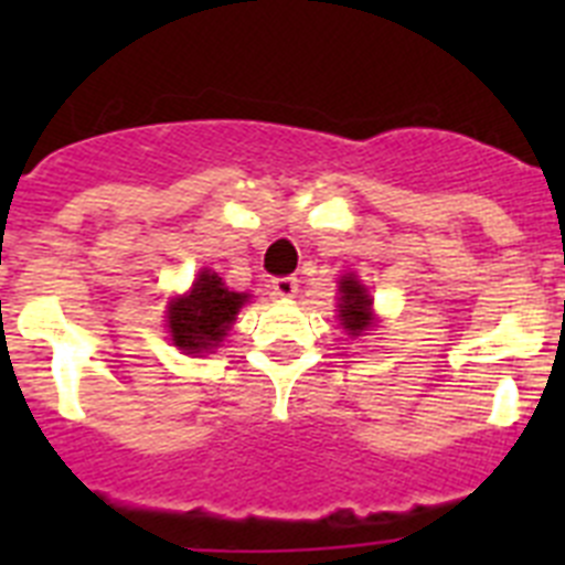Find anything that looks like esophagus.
I'll use <instances>...</instances> for the list:
<instances>
[{
	"instance_id": "esophagus-1",
	"label": "esophagus",
	"mask_w": 565,
	"mask_h": 565,
	"mask_svg": "<svg viewBox=\"0 0 565 565\" xmlns=\"http://www.w3.org/2000/svg\"><path fill=\"white\" fill-rule=\"evenodd\" d=\"M271 288H274V294H277V297L291 299L294 294L299 291V279L297 277H277V279H271Z\"/></svg>"
}]
</instances>
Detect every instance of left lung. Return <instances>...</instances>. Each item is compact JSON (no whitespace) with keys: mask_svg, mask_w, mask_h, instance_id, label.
Returning <instances> with one entry per match:
<instances>
[{"mask_svg":"<svg viewBox=\"0 0 565 565\" xmlns=\"http://www.w3.org/2000/svg\"><path fill=\"white\" fill-rule=\"evenodd\" d=\"M339 326L348 331V337H364V331L373 328V299L367 288L356 279V274H344L339 279Z\"/></svg>","mask_w":565,"mask_h":565,"instance_id":"1","label":"left lung"}]
</instances>
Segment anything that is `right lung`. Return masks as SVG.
Masks as SVG:
<instances>
[{
	"label": "right lung",
	"mask_w": 565,
	"mask_h": 565,
	"mask_svg": "<svg viewBox=\"0 0 565 565\" xmlns=\"http://www.w3.org/2000/svg\"><path fill=\"white\" fill-rule=\"evenodd\" d=\"M243 302H248V294L228 291L223 277L203 268L189 294L169 299L167 328L172 344L186 353H212L226 339Z\"/></svg>",
	"instance_id": "add662e5"
}]
</instances>
